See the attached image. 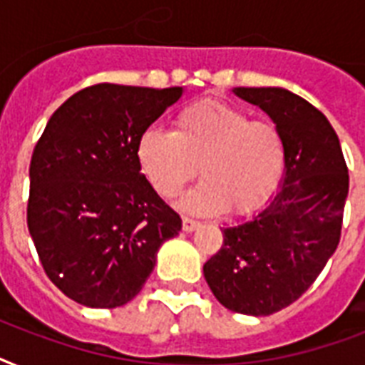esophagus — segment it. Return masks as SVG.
Wrapping results in <instances>:
<instances>
[{
	"label": "esophagus",
	"instance_id": "obj_1",
	"mask_svg": "<svg viewBox=\"0 0 365 365\" xmlns=\"http://www.w3.org/2000/svg\"><path fill=\"white\" fill-rule=\"evenodd\" d=\"M200 223L197 222V220H193V217H183L182 220V227L185 233H191V231H195V229L199 227Z\"/></svg>",
	"mask_w": 365,
	"mask_h": 365
}]
</instances>
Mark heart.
Returning <instances> with one entry per match:
<instances>
[{
  "instance_id": "heart-1",
  "label": "heart",
  "mask_w": 365,
  "mask_h": 365,
  "mask_svg": "<svg viewBox=\"0 0 365 365\" xmlns=\"http://www.w3.org/2000/svg\"><path fill=\"white\" fill-rule=\"evenodd\" d=\"M136 160L143 178L174 199L200 172L199 187L183 199L191 212L242 216L269 200L282 178L286 145L269 119H250L239 106L202 98L172 117V130L149 128L140 136Z\"/></svg>"
}]
</instances>
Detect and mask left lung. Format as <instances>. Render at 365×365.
Segmentation results:
<instances>
[{
    "mask_svg": "<svg viewBox=\"0 0 365 365\" xmlns=\"http://www.w3.org/2000/svg\"><path fill=\"white\" fill-rule=\"evenodd\" d=\"M277 123L286 145V176L277 197L254 216L223 229L205 278L229 311L267 317L297 301L337 248L349 195L339 138L322 111L278 87H237Z\"/></svg>",
    "mask_w": 365,
    "mask_h": 365,
    "instance_id": "obj_1",
    "label": "left lung"
}]
</instances>
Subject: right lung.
<instances>
[{
	"label": "right lung",
	"mask_w": 365,
	"mask_h": 365,
	"mask_svg": "<svg viewBox=\"0 0 365 365\" xmlns=\"http://www.w3.org/2000/svg\"><path fill=\"white\" fill-rule=\"evenodd\" d=\"M182 87L98 83L48 119L30 163L28 229L51 282L70 299L115 309L134 299L182 220L149 185L138 140Z\"/></svg>",
	"instance_id": "1"
}]
</instances>
